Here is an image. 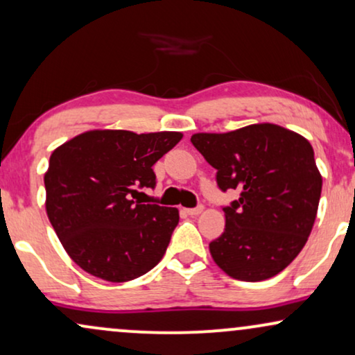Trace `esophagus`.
<instances>
[{
	"label": "esophagus",
	"mask_w": 355,
	"mask_h": 355,
	"mask_svg": "<svg viewBox=\"0 0 355 355\" xmlns=\"http://www.w3.org/2000/svg\"><path fill=\"white\" fill-rule=\"evenodd\" d=\"M203 209H205V206L203 205H198V206H196V208H187L185 211H187L188 214H190V216H196V214H200Z\"/></svg>",
	"instance_id": "obj_1"
}]
</instances>
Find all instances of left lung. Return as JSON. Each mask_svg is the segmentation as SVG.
Listing matches in <instances>:
<instances>
[{
    "label": "left lung",
    "instance_id": "1",
    "mask_svg": "<svg viewBox=\"0 0 355 355\" xmlns=\"http://www.w3.org/2000/svg\"><path fill=\"white\" fill-rule=\"evenodd\" d=\"M191 144L218 170L223 191H239L223 208L224 232L209 242L216 266L242 282L280 273L304 248L316 219L322 178L311 144L270 123L193 134Z\"/></svg>",
    "mask_w": 355,
    "mask_h": 355
}]
</instances>
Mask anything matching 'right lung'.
Returning a JSON list of instances; mask_svg holds the SVG:
<instances>
[{"mask_svg":"<svg viewBox=\"0 0 355 355\" xmlns=\"http://www.w3.org/2000/svg\"><path fill=\"white\" fill-rule=\"evenodd\" d=\"M182 132L95 129L57 147L44 175L49 221L70 259L106 282H129L154 268L178 224V209L144 205L152 170Z\"/></svg>","mask_w":355,"mask_h":355,"instance_id":"add662e5","label":"right lung"}]
</instances>
